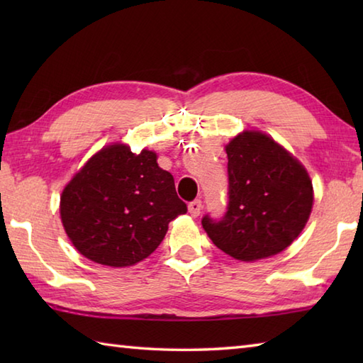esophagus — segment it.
Masks as SVG:
<instances>
[{
	"mask_svg": "<svg viewBox=\"0 0 363 363\" xmlns=\"http://www.w3.org/2000/svg\"><path fill=\"white\" fill-rule=\"evenodd\" d=\"M201 211H203V201H201V199H195V201H191L189 204V212H190L191 217H198V215L201 213Z\"/></svg>",
	"mask_w": 363,
	"mask_h": 363,
	"instance_id": "1",
	"label": "esophagus"
}]
</instances>
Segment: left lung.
<instances>
[{
	"instance_id": "left-lung-1",
	"label": "left lung",
	"mask_w": 363,
	"mask_h": 363,
	"mask_svg": "<svg viewBox=\"0 0 363 363\" xmlns=\"http://www.w3.org/2000/svg\"><path fill=\"white\" fill-rule=\"evenodd\" d=\"M229 201L225 217L203 218L213 245L242 262L284 251L304 229L313 204L309 173L259 130H243L226 145Z\"/></svg>"
}]
</instances>
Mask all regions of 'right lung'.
<instances>
[{
	"mask_svg": "<svg viewBox=\"0 0 363 363\" xmlns=\"http://www.w3.org/2000/svg\"><path fill=\"white\" fill-rule=\"evenodd\" d=\"M187 212L157 154L113 143L91 156L60 196V218L84 257L130 267L157 248L168 223Z\"/></svg>",
	"mask_w": 363,
	"mask_h": 363,
	"instance_id": "1",
	"label": "right lung"
}]
</instances>
